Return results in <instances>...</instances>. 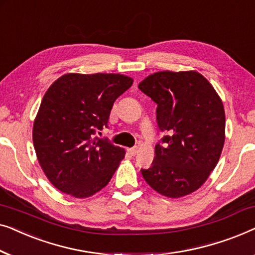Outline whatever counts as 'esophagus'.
I'll return each instance as SVG.
<instances>
[{
	"instance_id": "34e87169",
	"label": "esophagus",
	"mask_w": 255,
	"mask_h": 255,
	"mask_svg": "<svg viewBox=\"0 0 255 255\" xmlns=\"http://www.w3.org/2000/svg\"><path fill=\"white\" fill-rule=\"evenodd\" d=\"M137 152H138V147H137V146H135V147L128 148V154H130V155H134Z\"/></svg>"
}]
</instances>
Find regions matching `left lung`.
<instances>
[{
	"label": "left lung",
	"instance_id": "left-lung-1",
	"mask_svg": "<svg viewBox=\"0 0 255 255\" xmlns=\"http://www.w3.org/2000/svg\"><path fill=\"white\" fill-rule=\"evenodd\" d=\"M138 88L156 103L158 127L167 135L155 145L148 169L149 187L177 198L197 190L215 169L225 140V113L221 97L195 71L158 72Z\"/></svg>",
	"mask_w": 255,
	"mask_h": 255
}]
</instances>
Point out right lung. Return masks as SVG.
Listing matches in <instances>:
<instances>
[{"mask_svg": "<svg viewBox=\"0 0 255 255\" xmlns=\"http://www.w3.org/2000/svg\"><path fill=\"white\" fill-rule=\"evenodd\" d=\"M132 83L122 74L68 73L45 93L32 138L41 169L57 189L85 198L109 183L125 151L95 133L108 128L114 102Z\"/></svg>", "mask_w": 255, "mask_h": 255, "instance_id": "obj_1", "label": "right lung"}]
</instances>
